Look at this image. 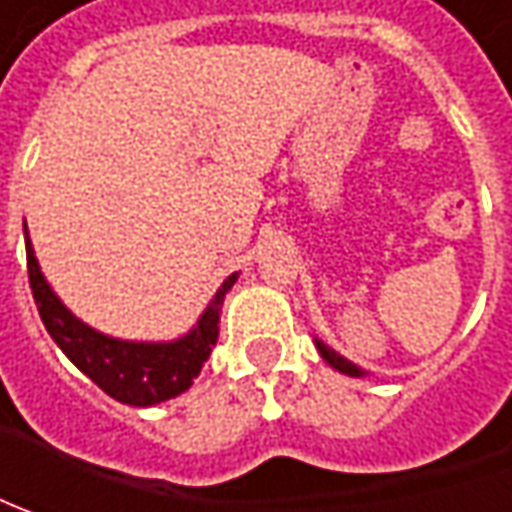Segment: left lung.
Returning <instances> with one entry per match:
<instances>
[{"label":"left lung","mask_w":512,"mask_h":512,"mask_svg":"<svg viewBox=\"0 0 512 512\" xmlns=\"http://www.w3.org/2000/svg\"><path fill=\"white\" fill-rule=\"evenodd\" d=\"M313 344H316L319 356H322L333 370H339V373H344V376H353V379H364V376H367V370H364V367L353 364L350 359H344L342 353H336V350H333L330 344L322 342V339H313Z\"/></svg>","instance_id":"left-lung-1"}]
</instances>
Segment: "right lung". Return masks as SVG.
<instances>
[{"mask_svg":"<svg viewBox=\"0 0 512 512\" xmlns=\"http://www.w3.org/2000/svg\"><path fill=\"white\" fill-rule=\"evenodd\" d=\"M25 250H28L30 290L50 339L110 399L133 407H153L176 399L193 384L219 339V310L225 305V293L239 279V273L227 276L185 336L170 342H136V339L108 336L96 327L85 325L76 313H70L68 305L53 293L39 267L28 225H25Z\"/></svg>","mask_w":512,"mask_h":512,"instance_id":"right-lung-1","label":"right lung"}]
</instances>
